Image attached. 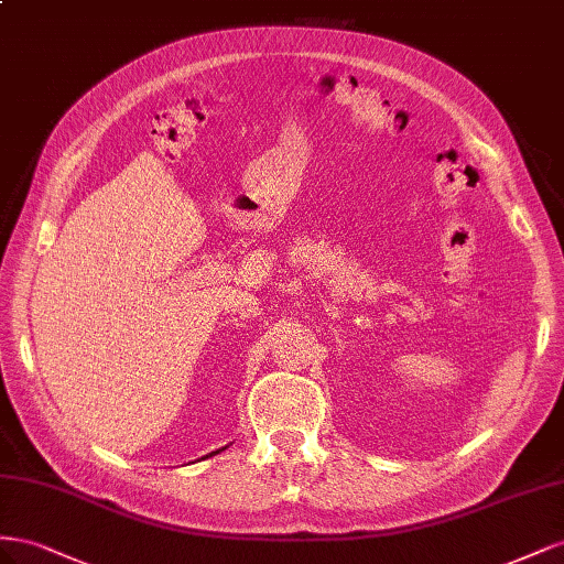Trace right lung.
<instances>
[{
  "instance_id": "add662e5",
  "label": "right lung",
  "mask_w": 564,
  "mask_h": 564,
  "mask_svg": "<svg viewBox=\"0 0 564 564\" xmlns=\"http://www.w3.org/2000/svg\"><path fill=\"white\" fill-rule=\"evenodd\" d=\"M219 452H221V448H219ZM213 454H217V452H213Z\"/></svg>"
}]
</instances>
